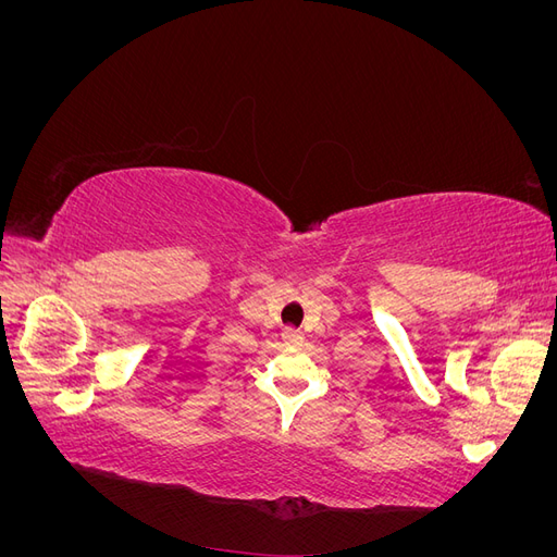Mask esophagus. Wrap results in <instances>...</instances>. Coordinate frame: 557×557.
Returning a JSON list of instances; mask_svg holds the SVG:
<instances>
[{
	"label": "esophagus",
	"instance_id": "esophagus-1",
	"mask_svg": "<svg viewBox=\"0 0 557 557\" xmlns=\"http://www.w3.org/2000/svg\"><path fill=\"white\" fill-rule=\"evenodd\" d=\"M281 336H283V342L288 344V346H299L301 344V334L295 327H283Z\"/></svg>",
	"mask_w": 557,
	"mask_h": 557
}]
</instances>
